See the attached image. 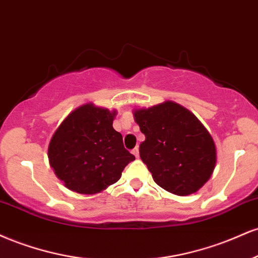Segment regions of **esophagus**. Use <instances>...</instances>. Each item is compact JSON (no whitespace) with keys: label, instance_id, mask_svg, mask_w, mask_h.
Segmentation results:
<instances>
[{"label":"esophagus","instance_id":"1","mask_svg":"<svg viewBox=\"0 0 258 258\" xmlns=\"http://www.w3.org/2000/svg\"><path fill=\"white\" fill-rule=\"evenodd\" d=\"M132 153L134 154V156L136 157V158H139V156H140V153H139V148H138V147H135L134 150L132 151Z\"/></svg>","mask_w":258,"mask_h":258}]
</instances>
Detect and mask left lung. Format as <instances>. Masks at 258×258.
Returning <instances> with one entry per match:
<instances>
[{"instance_id":"8db88e82","label":"left lung","mask_w":258,"mask_h":258,"mask_svg":"<svg viewBox=\"0 0 258 258\" xmlns=\"http://www.w3.org/2000/svg\"><path fill=\"white\" fill-rule=\"evenodd\" d=\"M145 141L140 157L158 186L189 196L207 183L216 165L213 136L192 112L174 101L135 108Z\"/></svg>"}]
</instances>
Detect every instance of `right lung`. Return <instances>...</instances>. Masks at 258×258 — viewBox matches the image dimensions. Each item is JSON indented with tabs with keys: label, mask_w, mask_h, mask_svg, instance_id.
Returning a JSON list of instances; mask_svg holds the SVG:
<instances>
[{
	"label": "right lung",
	"mask_w": 258,
	"mask_h": 258,
	"mask_svg": "<svg viewBox=\"0 0 258 258\" xmlns=\"http://www.w3.org/2000/svg\"><path fill=\"white\" fill-rule=\"evenodd\" d=\"M117 111L92 102L81 105L57 126L48 146L56 177L70 190L96 195L116 183L128 163L135 160L112 126Z\"/></svg>",
	"instance_id": "add662e5"
}]
</instances>
